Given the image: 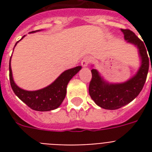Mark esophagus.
Masks as SVG:
<instances>
[{
	"label": "esophagus",
	"instance_id": "esophagus-1",
	"mask_svg": "<svg viewBox=\"0 0 152 152\" xmlns=\"http://www.w3.org/2000/svg\"><path fill=\"white\" fill-rule=\"evenodd\" d=\"M91 61V57L87 56V57H83V60L81 61V64H82L83 67H86L90 64Z\"/></svg>",
	"mask_w": 152,
	"mask_h": 152
}]
</instances>
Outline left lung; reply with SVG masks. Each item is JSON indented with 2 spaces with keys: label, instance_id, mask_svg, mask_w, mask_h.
Segmentation results:
<instances>
[{
  "label": "left lung",
  "instance_id": "8db88e82",
  "mask_svg": "<svg viewBox=\"0 0 152 152\" xmlns=\"http://www.w3.org/2000/svg\"><path fill=\"white\" fill-rule=\"evenodd\" d=\"M125 40L139 49L142 64L132 79L122 83H108L102 80L97 70L92 69L89 94L95 103L106 110H117L127 105L139 95L144 88L149 69V57L144 42L129 29H121ZM152 72V66H151Z\"/></svg>",
  "mask_w": 152,
  "mask_h": 152
}]
</instances>
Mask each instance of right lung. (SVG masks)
I'll use <instances>...</instances> for the list:
<instances>
[{
  "instance_id": "add662e5",
  "label": "right lung",
  "mask_w": 152,
  "mask_h": 152,
  "mask_svg": "<svg viewBox=\"0 0 152 152\" xmlns=\"http://www.w3.org/2000/svg\"><path fill=\"white\" fill-rule=\"evenodd\" d=\"M80 69L81 66H77L66 70L61 74V76L48 87L42 88L41 90L28 91L20 88L14 83L9 61V80L11 87L14 93L30 108L37 111H50L57 109L62 103L66 95V88L69 80Z\"/></svg>"
}]
</instances>
